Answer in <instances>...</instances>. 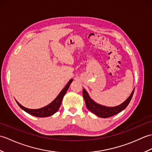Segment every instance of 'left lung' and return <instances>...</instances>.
<instances>
[{
  "label": "left lung",
  "mask_w": 152,
  "mask_h": 152,
  "mask_svg": "<svg viewBox=\"0 0 152 152\" xmlns=\"http://www.w3.org/2000/svg\"><path fill=\"white\" fill-rule=\"evenodd\" d=\"M134 91V89L132 91L131 95L129 96V98L124 102H123L121 104L118 106H115V107H106V106L100 105L96 103L89 97L88 93H87L84 89H83V96L85 100L87 108L89 111L98 115L100 118H106L118 114L119 112H121L123 110H124L127 107L128 104H129L132 97H133Z\"/></svg>",
  "instance_id": "8db88e82"
}]
</instances>
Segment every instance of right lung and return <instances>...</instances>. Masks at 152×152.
Returning <instances> with one entry per match:
<instances>
[{
	"label": "right lung",
	"mask_w": 152,
	"mask_h": 152,
	"mask_svg": "<svg viewBox=\"0 0 152 152\" xmlns=\"http://www.w3.org/2000/svg\"><path fill=\"white\" fill-rule=\"evenodd\" d=\"M72 80H73L72 79H71L70 81L68 82L66 86L64 87V88L61 91L59 95L57 96L56 99H55L53 101H52L50 104L45 106L44 108H42L40 109H28L21 105L18 101L16 102H17L19 107L31 115L36 116V117H41V118L50 116L51 115H53V114H55V113L59 110L60 106L61 104V102H62L63 96L64 95H65V93L67 91L68 89H69L70 83H72Z\"/></svg>",
	"instance_id": "right-lung-1"
}]
</instances>
